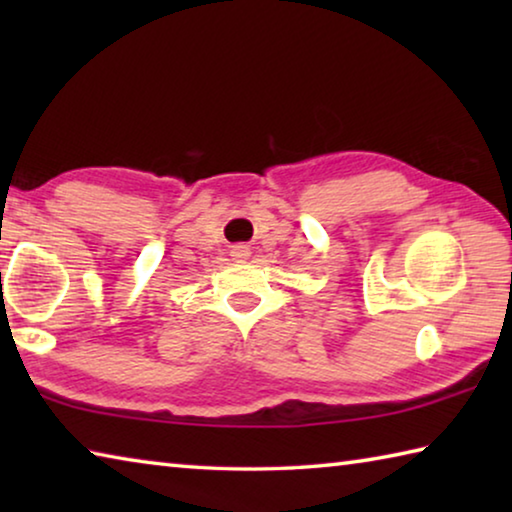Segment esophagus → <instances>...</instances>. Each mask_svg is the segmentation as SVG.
<instances>
[{
	"label": "esophagus",
	"instance_id": "obj_1",
	"mask_svg": "<svg viewBox=\"0 0 512 512\" xmlns=\"http://www.w3.org/2000/svg\"><path fill=\"white\" fill-rule=\"evenodd\" d=\"M232 259H237V262H246V259L250 257V246L248 244H235L230 250Z\"/></svg>",
	"mask_w": 512,
	"mask_h": 512
}]
</instances>
